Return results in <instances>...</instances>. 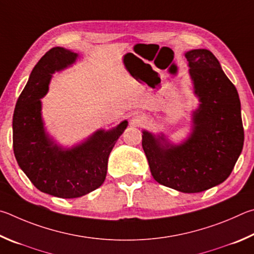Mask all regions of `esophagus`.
Here are the masks:
<instances>
[{
	"mask_svg": "<svg viewBox=\"0 0 254 254\" xmlns=\"http://www.w3.org/2000/svg\"><path fill=\"white\" fill-rule=\"evenodd\" d=\"M143 119H144V115H141L140 113H136L134 116H132V118H131V120H132V123L134 124H139L140 122H143Z\"/></svg>",
	"mask_w": 254,
	"mask_h": 254,
	"instance_id": "obj_1",
	"label": "esophagus"
}]
</instances>
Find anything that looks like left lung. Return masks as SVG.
Listing matches in <instances>:
<instances>
[{
    "label": "left lung",
    "mask_w": 254,
    "mask_h": 254,
    "mask_svg": "<svg viewBox=\"0 0 254 254\" xmlns=\"http://www.w3.org/2000/svg\"><path fill=\"white\" fill-rule=\"evenodd\" d=\"M194 93L193 129L180 145L165 135L143 130V149L159 184L183 193H199L228 179L243 148L244 130L237 88L210 50L185 53Z\"/></svg>",
    "instance_id": "8db88e82"
}]
</instances>
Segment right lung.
I'll list each match as a JSON object with an SVG mask.
<instances>
[{
    "instance_id": "right-lung-1",
    "label": "right lung",
    "mask_w": 254,
    "mask_h": 254,
    "mask_svg": "<svg viewBox=\"0 0 254 254\" xmlns=\"http://www.w3.org/2000/svg\"><path fill=\"white\" fill-rule=\"evenodd\" d=\"M78 55L56 47L44 55L31 72L13 114V150L21 170L39 190L61 198H75L104 183L108 157L126 129L124 120L110 130L99 129L81 144L62 148L49 137L41 115L52 74L68 68Z\"/></svg>"
}]
</instances>
